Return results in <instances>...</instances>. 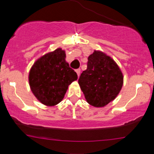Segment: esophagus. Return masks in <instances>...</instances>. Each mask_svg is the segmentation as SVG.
Here are the masks:
<instances>
[{"label":"esophagus","instance_id":"obj_1","mask_svg":"<svg viewBox=\"0 0 154 154\" xmlns=\"http://www.w3.org/2000/svg\"><path fill=\"white\" fill-rule=\"evenodd\" d=\"M76 72H77V76H78V77H80V69H77V70H76Z\"/></svg>","mask_w":154,"mask_h":154}]
</instances>
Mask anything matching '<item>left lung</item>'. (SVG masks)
Masks as SVG:
<instances>
[{"instance_id":"obj_1","label":"left lung","mask_w":154,"mask_h":154,"mask_svg":"<svg viewBox=\"0 0 154 154\" xmlns=\"http://www.w3.org/2000/svg\"><path fill=\"white\" fill-rule=\"evenodd\" d=\"M78 83L86 101L94 107H103L114 100L122 90L124 76L112 57L94 50L88 57L86 70Z\"/></svg>"}]
</instances>
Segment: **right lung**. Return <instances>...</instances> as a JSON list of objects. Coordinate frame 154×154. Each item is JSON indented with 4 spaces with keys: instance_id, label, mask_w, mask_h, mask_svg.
Returning <instances> with one entry per match:
<instances>
[{
    "instance_id": "obj_1",
    "label": "right lung",
    "mask_w": 154,
    "mask_h": 154,
    "mask_svg": "<svg viewBox=\"0 0 154 154\" xmlns=\"http://www.w3.org/2000/svg\"><path fill=\"white\" fill-rule=\"evenodd\" d=\"M66 57V51L59 48L39 57L29 70L31 91L45 106H56L60 103L68 86L77 80V73L69 67Z\"/></svg>"
}]
</instances>
